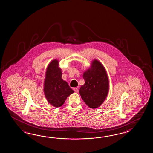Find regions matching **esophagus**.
<instances>
[{
    "label": "esophagus",
    "mask_w": 153,
    "mask_h": 153,
    "mask_svg": "<svg viewBox=\"0 0 153 153\" xmlns=\"http://www.w3.org/2000/svg\"><path fill=\"white\" fill-rule=\"evenodd\" d=\"M74 92H79V89H78L77 88H76V87L74 88Z\"/></svg>",
    "instance_id": "1"
}]
</instances>
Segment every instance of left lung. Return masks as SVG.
I'll use <instances>...</instances> for the list:
<instances>
[{
	"mask_svg": "<svg viewBox=\"0 0 153 153\" xmlns=\"http://www.w3.org/2000/svg\"><path fill=\"white\" fill-rule=\"evenodd\" d=\"M85 84L79 89V94L84 102L91 108L100 106L106 99L109 90L108 74L103 65L94 59L91 66L83 74Z\"/></svg>",
	"mask_w": 153,
	"mask_h": 153,
	"instance_id": "obj_1",
	"label": "left lung"
}]
</instances>
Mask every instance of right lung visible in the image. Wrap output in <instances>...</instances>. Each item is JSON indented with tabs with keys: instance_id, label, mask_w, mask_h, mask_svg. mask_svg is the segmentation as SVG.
Returning <instances> with one entry per match:
<instances>
[{
	"instance_id": "1",
	"label": "right lung",
	"mask_w": 153,
	"mask_h": 153,
	"mask_svg": "<svg viewBox=\"0 0 153 153\" xmlns=\"http://www.w3.org/2000/svg\"><path fill=\"white\" fill-rule=\"evenodd\" d=\"M62 70L57 59L51 61L45 71L43 92L45 98L55 108L61 107L66 99L74 91L62 79Z\"/></svg>"
}]
</instances>
